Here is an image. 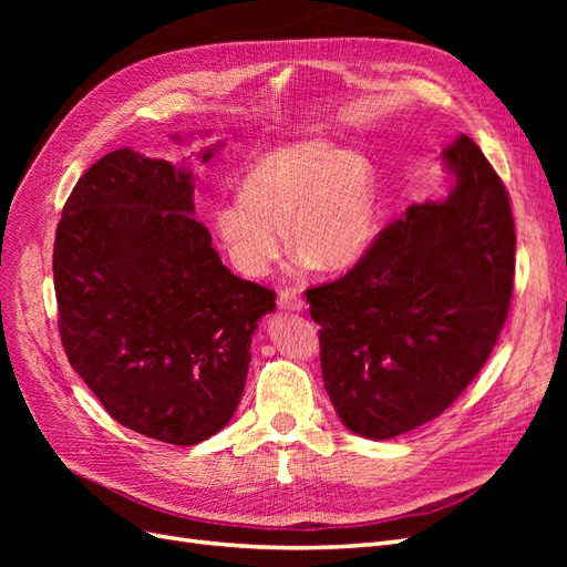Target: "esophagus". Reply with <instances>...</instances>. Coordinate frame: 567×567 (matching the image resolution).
<instances>
[{
  "mask_svg": "<svg viewBox=\"0 0 567 567\" xmlns=\"http://www.w3.org/2000/svg\"><path fill=\"white\" fill-rule=\"evenodd\" d=\"M277 302H279L281 310H288V312H300V310H305V302H302V298L298 296V290H293V288L281 290Z\"/></svg>",
  "mask_w": 567,
  "mask_h": 567,
  "instance_id": "34e87169",
  "label": "esophagus"
}]
</instances>
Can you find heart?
<instances>
[{"mask_svg": "<svg viewBox=\"0 0 567 567\" xmlns=\"http://www.w3.org/2000/svg\"><path fill=\"white\" fill-rule=\"evenodd\" d=\"M241 198L213 210L215 234L231 265L262 277L284 250L319 271H346L362 260L375 231V182L369 163L319 140L274 148L241 182Z\"/></svg>", "mask_w": 567, "mask_h": 567, "instance_id": "obj_1", "label": "heart"}]
</instances>
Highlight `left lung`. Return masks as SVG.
<instances>
[{
	"mask_svg": "<svg viewBox=\"0 0 567 567\" xmlns=\"http://www.w3.org/2000/svg\"><path fill=\"white\" fill-rule=\"evenodd\" d=\"M447 194L414 203L346 277L307 290L323 388L340 421L390 440L433 421L483 369L508 315L516 229L508 194L461 134Z\"/></svg>",
	"mask_w": 567,
	"mask_h": 567,
	"instance_id": "obj_1",
	"label": "left lung"
}]
</instances>
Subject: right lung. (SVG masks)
<instances>
[{
	"mask_svg": "<svg viewBox=\"0 0 567 567\" xmlns=\"http://www.w3.org/2000/svg\"><path fill=\"white\" fill-rule=\"evenodd\" d=\"M194 215L192 169L117 148L80 177L54 241L68 362L120 425L182 447L229 423L257 321L277 307Z\"/></svg>",
	"mask_w": 567,
	"mask_h": 567,
	"instance_id": "1",
	"label": "right lung"
}]
</instances>
